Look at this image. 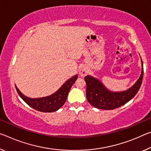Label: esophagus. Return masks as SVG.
I'll return each mask as SVG.
<instances>
[{
	"label": "esophagus",
	"instance_id": "obj_1",
	"mask_svg": "<svg viewBox=\"0 0 151 151\" xmlns=\"http://www.w3.org/2000/svg\"><path fill=\"white\" fill-rule=\"evenodd\" d=\"M87 68H86L85 66H83L79 69L78 74H79V75L81 76H82V77H84V76L87 75Z\"/></svg>",
	"mask_w": 151,
	"mask_h": 151
}]
</instances>
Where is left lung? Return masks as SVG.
<instances>
[{"label":"left lung","instance_id":"obj_1","mask_svg":"<svg viewBox=\"0 0 151 151\" xmlns=\"http://www.w3.org/2000/svg\"><path fill=\"white\" fill-rule=\"evenodd\" d=\"M141 75L135 84L124 91H111L97 78L87 75L85 77L87 84L86 97L93 107L101 109H114L126 104L135 96L141 86L143 78V63L141 59Z\"/></svg>","mask_w":151,"mask_h":151}]
</instances>
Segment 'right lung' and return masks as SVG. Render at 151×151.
I'll list each match as a JSON object with an SVG mask.
<instances>
[{"instance_id": "right-lung-1", "label": "right lung", "mask_w": 151, "mask_h": 151, "mask_svg": "<svg viewBox=\"0 0 151 151\" xmlns=\"http://www.w3.org/2000/svg\"><path fill=\"white\" fill-rule=\"evenodd\" d=\"M77 78V75H75L67 80L53 94L40 98L28 97L24 95L16 85L15 88L21 99L31 107L42 112H54L60 108L66 102L70 88Z\"/></svg>"}]
</instances>
